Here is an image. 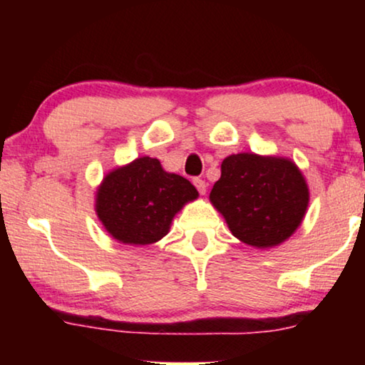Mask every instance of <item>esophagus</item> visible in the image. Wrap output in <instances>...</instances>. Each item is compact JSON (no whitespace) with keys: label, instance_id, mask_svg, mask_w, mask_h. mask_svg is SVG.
Wrapping results in <instances>:
<instances>
[{"label":"esophagus","instance_id":"1","mask_svg":"<svg viewBox=\"0 0 365 365\" xmlns=\"http://www.w3.org/2000/svg\"><path fill=\"white\" fill-rule=\"evenodd\" d=\"M192 182H194V186H196V189L199 191V194H206L207 184H206V181H204V179H201V178H194Z\"/></svg>","mask_w":365,"mask_h":365}]
</instances>
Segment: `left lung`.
Returning <instances> with one entry per match:
<instances>
[{"label": "left lung", "mask_w": 365, "mask_h": 365, "mask_svg": "<svg viewBox=\"0 0 365 365\" xmlns=\"http://www.w3.org/2000/svg\"><path fill=\"white\" fill-rule=\"evenodd\" d=\"M209 199L237 239L254 247H271L299 227L309 189L289 159L241 153L224 159Z\"/></svg>", "instance_id": "obj_1"}]
</instances>
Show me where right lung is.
Returning <instances> with one entry per match:
<instances>
[{
    "instance_id": "obj_1",
    "label": "right lung",
    "mask_w": 365,
    "mask_h": 365,
    "mask_svg": "<svg viewBox=\"0 0 365 365\" xmlns=\"http://www.w3.org/2000/svg\"><path fill=\"white\" fill-rule=\"evenodd\" d=\"M196 197L186 178L166 173L158 159L144 156L104 178L96 212L119 242L146 246L166 236L174 214Z\"/></svg>"
}]
</instances>
